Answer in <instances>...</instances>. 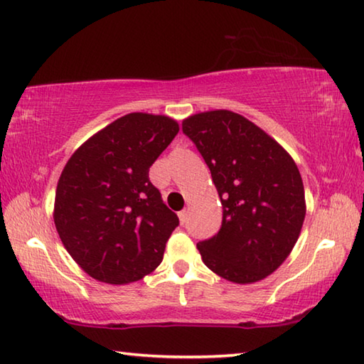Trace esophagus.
Returning a JSON list of instances; mask_svg holds the SVG:
<instances>
[{"instance_id":"34e87169","label":"esophagus","mask_w":364,"mask_h":364,"mask_svg":"<svg viewBox=\"0 0 364 364\" xmlns=\"http://www.w3.org/2000/svg\"><path fill=\"white\" fill-rule=\"evenodd\" d=\"M178 218H180V223L184 225V223H186V218H188V212L186 210L178 212Z\"/></svg>"}]
</instances>
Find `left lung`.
<instances>
[{
    "instance_id": "left-lung-1",
    "label": "left lung",
    "mask_w": 364,
    "mask_h": 364,
    "mask_svg": "<svg viewBox=\"0 0 364 364\" xmlns=\"http://www.w3.org/2000/svg\"><path fill=\"white\" fill-rule=\"evenodd\" d=\"M223 205L220 231L197 244L213 273L252 284L278 269L305 220V189L294 159L260 127L231 110L183 120Z\"/></svg>"
}]
</instances>
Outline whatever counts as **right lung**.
Wrapping results in <instances>:
<instances>
[{"mask_svg": "<svg viewBox=\"0 0 364 364\" xmlns=\"http://www.w3.org/2000/svg\"><path fill=\"white\" fill-rule=\"evenodd\" d=\"M180 132L167 115H123L72 154L54 199L60 241L85 273L128 284L152 273L180 225L149 168Z\"/></svg>", "mask_w": 364, "mask_h": 364, "instance_id": "add662e5", "label": "right lung"}]
</instances>
